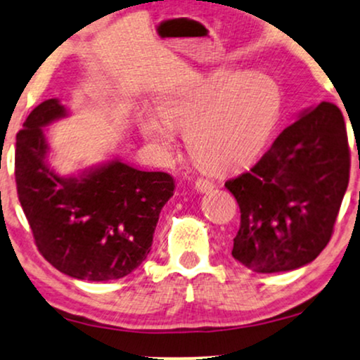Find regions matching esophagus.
<instances>
[{"label": "esophagus", "mask_w": 360, "mask_h": 360, "mask_svg": "<svg viewBox=\"0 0 360 360\" xmlns=\"http://www.w3.org/2000/svg\"><path fill=\"white\" fill-rule=\"evenodd\" d=\"M214 187H215L214 181H212V180H209V179H198V180L195 181V188H197V192H200V193L209 192V190H212Z\"/></svg>", "instance_id": "esophagus-1"}]
</instances>
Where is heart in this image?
Returning a JSON list of instances; mask_svg holds the SVG:
<instances>
[{
    "label": "heart",
    "mask_w": 360,
    "mask_h": 360,
    "mask_svg": "<svg viewBox=\"0 0 360 360\" xmlns=\"http://www.w3.org/2000/svg\"><path fill=\"white\" fill-rule=\"evenodd\" d=\"M283 92L261 70L219 69L162 97L160 114H138V128L156 153L170 156L175 131L187 133L190 155L210 170H232L259 153L280 120Z\"/></svg>",
    "instance_id": "obj_1"
}]
</instances>
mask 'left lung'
<instances>
[{"mask_svg": "<svg viewBox=\"0 0 360 360\" xmlns=\"http://www.w3.org/2000/svg\"><path fill=\"white\" fill-rule=\"evenodd\" d=\"M349 170L340 109L323 101L303 111L255 167L226 181L240 209L234 259L256 273L311 263L332 238Z\"/></svg>", "mask_w": 360, "mask_h": 360, "instance_id": "1", "label": "left lung"}]
</instances>
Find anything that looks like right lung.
Wrapping results in <instances>:
<instances>
[{
  "instance_id": "add662e5",
  "label": "right lung",
  "mask_w": 360,
  "mask_h": 360,
  "mask_svg": "<svg viewBox=\"0 0 360 360\" xmlns=\"http://www.w3.org/2000/svg\"><path fill=\"white\" fill-rule=\"evenodd\" d=\"M69 116L58 99L38 104L16 134L15 179L20 204L41 256L84 281L124 278L150 255L156 222L175 181L114 158L77 176L49 163L45 131Z\"/></svg>"
}]
</instances>
